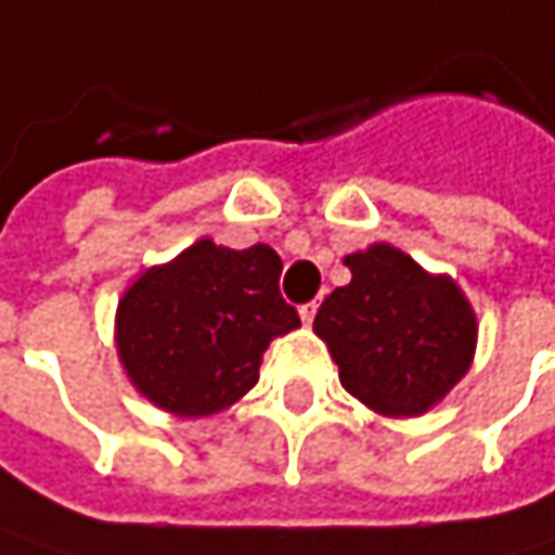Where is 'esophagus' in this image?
Segmentation results:
<instances>
[{"instance_id": "obj_1", "label": "esophagus", "mask_w": 555, "mask_h": 555, "mask_svg": "<svg viewBox=\"0 0 555 555\" xmlns=\"http://www.w3.org/2000/svg\"><path fill=\"white\" fill-rule=\"evenodd\" d=\"M318 308H321L318 301H308V305H301V321H305V324H311V321H314V314H318Z\"/></svg>"}]
</instances>
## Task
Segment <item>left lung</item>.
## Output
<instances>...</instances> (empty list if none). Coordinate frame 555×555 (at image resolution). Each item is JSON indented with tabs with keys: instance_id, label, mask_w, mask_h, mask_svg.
Returning <instances> with one entry per match:
<instances>
[{
	"instance_id": "obj_1",
	"label": "left lung",
	"mask_w": 555,
	"mask_h": 555,
	"mask_svg": "<svg viewBox=\"0 0 555 555\" xmlns=\"http://www.w3.org/2000/svg\"><path fill=\"white\" fill-rule=\"evenodd\" d=\"M314 330L343 387L384 416H420L467 375L477 318L448 276H428L403 250L375 244L346 257Z\"/></svg>"
}]
</instances>
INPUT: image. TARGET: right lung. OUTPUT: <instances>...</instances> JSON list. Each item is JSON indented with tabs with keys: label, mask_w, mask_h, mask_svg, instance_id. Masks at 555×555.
<instances>
[{
	"label": "right lung",
	"mask_w": 555,
	"mask_h": 555,
	"mask_svg": "<svg viewBox=\"0 0 555 555\" xmlns=\"http://www.w3.org/2000/svg\"><path fill=\"white\" fill-rule=\"evenodd\" d=\"M273 247H216L209 237L152 267L117 308V346L132 384L177 416L231 406L260 378L270 339L301 324L279 292Z\"/></svg>",
	"instance_id": "right-lung-1"
}]
</instances>
